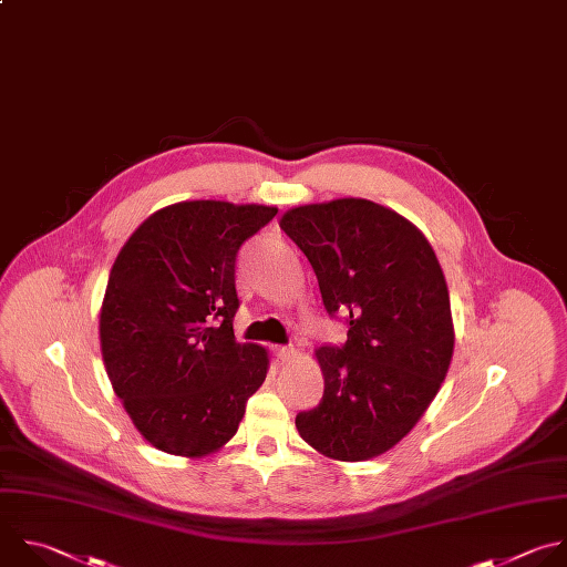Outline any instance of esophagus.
Here are the masks:
<instances>
[{"label":"esophagus","mask_w":567,"mask_h":567,"mask_svg":"<svg viewBox=\"0 0 567 567\" xmlns=\"http://www.w3.org/2000/svg\"><path fill=\"white\" fill-rule=\"evenodd\" d=\"M274 353H276V358H280V360H291V358L298 355V349H296L293 344H276V347H274Z\"/></svg>","instance_id":"34e87169"}]
</instances>
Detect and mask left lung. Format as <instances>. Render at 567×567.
I'll list each match as a JSON object with an SVG mask.
<instances>
[{
	"instance_id": "left-lung-1",
	"label": "left lung",
	"mask_w": 567,
	"mask_h": 567,
	"mask_svg": "<svg viewBox=\"0 0 567 567\" xmlns=\"http://www.w3.org/2000/svg\"><path fill=\"white\" fill-rule=\"evenodd\" d=\"M280 229L311 262L327 313L347 324L342 344L316 351L324 394L296 427L329 458L379 456L419 423L452 360L436 254L403 216L360 198L296 207Z\"/></svg>"
}]
</instances>
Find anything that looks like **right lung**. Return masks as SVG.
Returning a JSON list of instances; mask_svg holds the SVG:
<instances>
[{
  "label": "right lung",
  "instance_id": "add662e5",
  "mask_svg": "<svg viewBox=\"0 0 567 567\" xmlns=\"http://www.w3.org/2000/svg\"><path fill=\"white\" fill-rule=\"evenodd\" d=\"M276 207L194 200L159 209L126 240L100 313L106 373L140 434L175 456L223 447L267 379L240 344L236 258Z\"/></svg>",
  "mask_w": 567,
  "mask_h": 567
}]
</instances>
